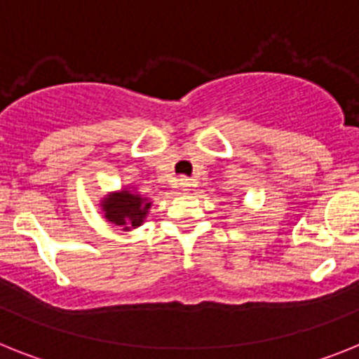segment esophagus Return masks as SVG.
Wrapping results in <instances>:
<instances>
[{"mask_svg":"<svg viewBox=\"0 0 359 359\" xmlns=\"http://www.w3.org/2000/svg\"><path fill=\"white\" fill-rule=\"evenodd\" d=\"M192 185H194V182H192V180H189V177H183V180H180V187H182V190H185V192H189V190L192 189Z\"/></svg>","mask_w":359,"mask_h":359,"instance_id":"34e87169","label":"esophagus"}]
</instances>
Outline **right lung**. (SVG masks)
Segmentation results:
<instances>
[{
  "mask_svg": "<svg viewBox=\"0 0 359 359\" xmlns=\"http://www.w3.org/2000/svg\"><path fill=\"white\" fill-rule=\"evenodd\" d=\"M104 217L109 223L122 226L123 230H133V228L140 226L145 221L151 208V203L147 198L138 194L135 189H123L120 192L106 196L100 201Z\"/></svg>",
  "mask_w": 359,
  "mask_h": 359,
  "instance_id": "add662e5",
  "label": "right lung"
}]
</instances>
